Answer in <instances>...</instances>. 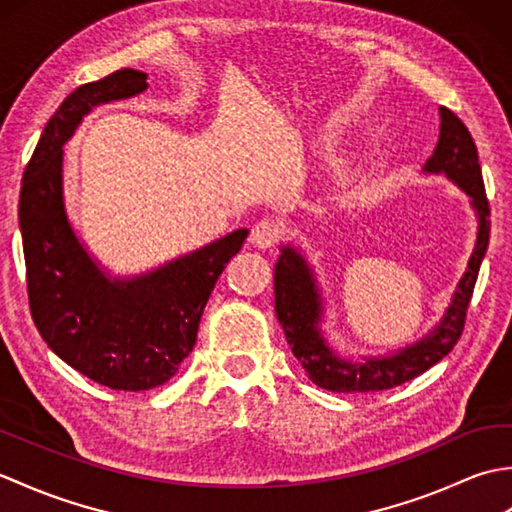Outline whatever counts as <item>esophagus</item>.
Returning <instances> with one entry per match:
<instances>
[{
	"label": "esophagus",
	"mask_w": 512,
	"mask_h": 512,
	"mask_svg": "<svg viewBox=\"0 0 512 512\" xmlns=\"http://www.w3.org/2000/svg\"><path fill=\"white\" fill-rule=\"evenodd\" d=\"M281 233H284L281 222L266 217V220H259L253 226V231H250V244L255 248H273L281 239Z\"/></svg>",
	"instance_id": "obj_1"
}]
</instances>
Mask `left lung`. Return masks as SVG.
<instances>
[{"instance_id": "1", "label": "left lung", "mask_w": 512, "mask_h": 512, "mask_svg": "<svg viewBox=\"0 0 512 512\" xmlns=\"http://www.w3.org/2000/svg\"><path fill=\"white\" fill-rule=\"evenodd\" d=\"M422 173L444 176L462 189L471 200L477 217V237L464 275L455 286L449 308L442 319L420 341L383 356H343L330 345L321 325L325 323V303L314 268L292 244H284L275 266V312L284 328L286 341L314 385L339 394L354 391H383L427 372L447 356L458 343L466 308L473 295L477 273L488 248V200L477 147L469 129L447 107H440V136Z\"/></svg>"}]
</instances>
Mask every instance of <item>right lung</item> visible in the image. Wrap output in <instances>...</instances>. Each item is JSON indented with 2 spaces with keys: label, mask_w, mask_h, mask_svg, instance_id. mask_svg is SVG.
Segmentation results:
<instances>
[{
  "label": "right lung",
  "mask_w": 512,
  "mask_h": 512,
  "mask_svg": "<svg viewBox=\"0 0 512 512\" xmlns=\"http://www.w3.org/2000/svg\"><path fill=\"white\" fill-rule=\"evenodd\" d=\"M147 88V74L132 68L76 88L43 129L19 195L32 321L61 361L123 391L154 389L178 372L217 277L248 235L237 228L134 277H112L76 235L65 211L63 145L94 107Z\"/></svg>",
  "instance_id": "obj_1"
}]
</instances>
